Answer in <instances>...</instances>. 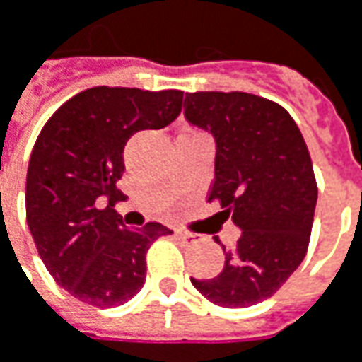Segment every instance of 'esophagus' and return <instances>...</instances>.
I'll list each match as a JSON object with an SVG mask.
<instances>
[{
    "label": "esophagus",
    "mask_w": 362,
    "mask_h": 362,
    "mask_svg": "<svg viewBox=\"0 0 362 362\" xmlns=\"http://www.w3.org/2000/svg\"><path fill=\"white\" fill-rule=\"evenodd\" d=\"M174 235L182 239V241H197V235H192V233H186V230H174Z\"/></svg>",
    "instance_id": "34e87169"
}]
</instances>
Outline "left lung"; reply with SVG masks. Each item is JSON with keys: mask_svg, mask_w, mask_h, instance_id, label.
<instances>
[{"mask_svg": "<svg viewBox=\"0 0 362 362\" xmlns=\"http://www.w3.org/2000/svg\"><path fill=\"white\" fill-rule=\"evenodd\" d=\"M184 117L214 137V180L223 223L241 237L225 249L223 272L194 279L209 302L247 308L272 298L306 257L318 188L306 141L277 103L249 93H186Z\"/></svg>", "mask_w": 362, "mask_h": 362, "instance_id": "left-lung-1", "label": "left lung"}]
</instances>
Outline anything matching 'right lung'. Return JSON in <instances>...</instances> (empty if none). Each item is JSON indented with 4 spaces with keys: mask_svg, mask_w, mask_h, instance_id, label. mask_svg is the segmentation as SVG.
I'll return each instance as SVG.
<instances>
[{
    "mask_svg": "<svg viewBox=\"0 0 362 362\" xmlns=\"http://www.w3.org/2000/svg\"><path fill=\"white\" fill-rule=\"evenodd\" d=\"M182 90L87 88L42 127L28 164L25 218L40 259L60 288L97 308L132 300L146 284V253L172 230L127 228L113 206L127 139L180 115Z\"/></svg>",
    "mask_w": 362,
    "mask_h": 362,
    "instance_id": "obj_1",
    "label": "right lung"
}]
</instances>
